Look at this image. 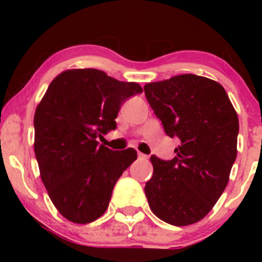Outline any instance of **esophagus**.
Wrapping results in <instances>:
<instances>
[{
	"label": "esophagus",
	"instance_id": "34e87169",
	"mask_svg": "<svg viewBox=\"0 0 262 262\" xmlns=\"http://www.w3.org/2000/svg\"><path fill=\"white\" fill-rule=\"evenodd\" d=\"M138 159H139V160H146V159H148V155H145V154H143V152L138 151Z\"/></svg>",
	"mask_w": 262,
	"mask_h": 262
}]
</instances>
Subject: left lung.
Returning a JSON list of instances; mask_svg holds the SVG:
<instances>
[{
	"label": "left lung",
	"instance_id": "obj_1",
	"mask_svg": "<svg viewBox=\"0 0 262 262\" xmlns=\"http://www.w3.org/2000/svg\"><path fill=\"white\" fill-rule=\"evenodd\" d=\"M165 133L179 138L172 160L150 156L154 172L145 185L152 213L183 227L206 217L229 181L236 159L239 121L223 86L192 74L144 86Z\"/></svg>",
	"mask_w": 262,
	"mask_h": 262
}]
</instances>
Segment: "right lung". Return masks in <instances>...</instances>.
I'll return each instance as SVG.
<instances>
[{"mask_svg": "<svg viewBox=\"0 0 262 262\" xmlns=\"http://www.w3.org/2000/svg\"><path fill=\"white\" fill-rule=\"evenodd\" d=\"M143 92L97 69L64 71L52 81L34 114V152L50 200L77 224L106 212L114 185L137 151H114L100 145L117 128L122 104Z\"/></svg>", "mask_w": 262, "mask_h": 262, "instance_id": "add662e5", "label": "right lung"}]
</instances>
